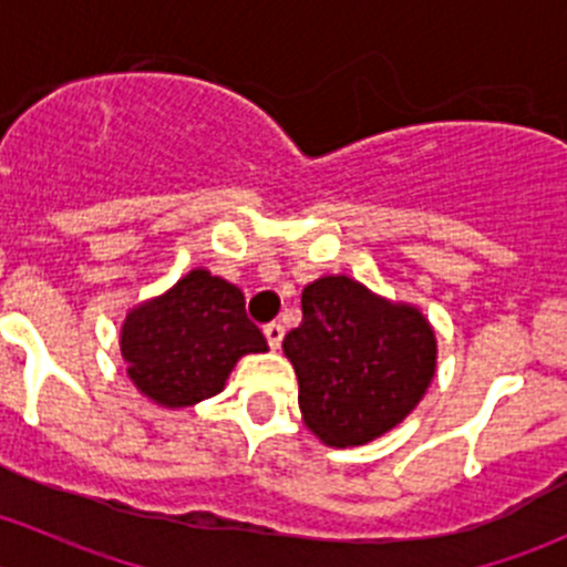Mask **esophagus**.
<instances>
[{"instance_id": "1", "label": "esophagus", "mask_w": 567, "mask_h": 567, "mask_svg": "<svg viewBox=\"0 0 567 567\" xmlns=\"http://www.w3.org/2000/svg\"><path fill=\"white\" fill-rule=\"evenodd\" d=\"M262 334H266V340H268V346L274 348V351H277L279 346H282V337H285V326L282 323H268L266 329H262Z\"/></svg>"}]
</instances>
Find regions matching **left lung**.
I'll return each mask as SVG.
<instances>
[{"instance_id": "left-lung-1", "label": "left lung", "mask_w": 567, "mask_h": 567, "mask_svg": "<svg viewBox=\"0 0 567 567\" xmlns=\"http://www.w3.org/2000/svg\"><path fill=\"white\" fill-rule=\"evenodd\" d=\"M301 323L282 340L301 420L329 447H362L405 420L436 375V331L422 310L326 274L301 290Z\"/></svg>"}]
</instances>
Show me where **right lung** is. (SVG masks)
Segmentation results:
<instances>
[{"label":"right lung","instance_id":"add662e5","mask_svg":"<svg viewBox=\"0 0 567 567\" xmlns=\"http://www.w3.org/2000/svg\"><path fill=\"white\" fill-rule=\"evenodd\" d=\"M266 351L241 288L208 268H192L169 290L131 307L120 326L131 384L173 411L219 394L238 359Z\"/></svg>","mask_w":567,"mask_h":567}]
</instances>
